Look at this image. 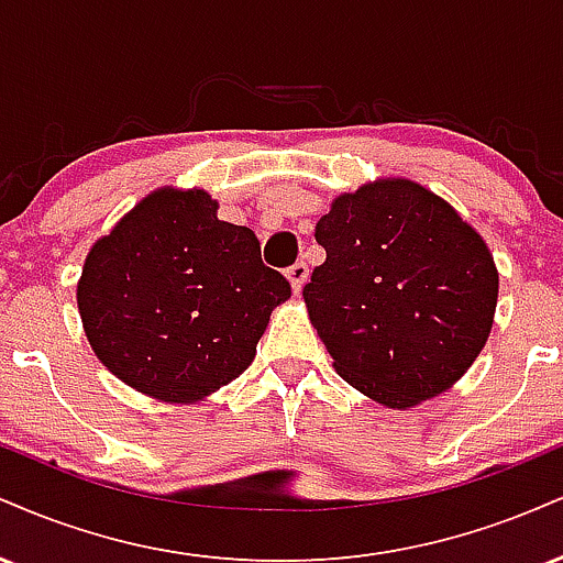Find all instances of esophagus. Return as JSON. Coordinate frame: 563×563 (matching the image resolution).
<instances>
[{"label": "esophagus", "instance_id": "obj_1", "mask_svg": "<svg viewBox=\"0 0 563 563\" xmlns=\"http://www.w3.org/2000/svg\"><path fill=\"white\" fill-rule=\"evenodd\" d=\"M307 275H309V269H307V264H303V262H296L294 267H288L286 277H288L290 288H294V294H301L303 283H307Z\"/></svg>", "mask_w": 563, "mask_h": 563}]
</instances>
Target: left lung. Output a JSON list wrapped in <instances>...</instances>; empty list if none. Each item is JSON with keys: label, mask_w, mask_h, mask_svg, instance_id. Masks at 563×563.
Masks as SVG:
<instances>
[{"label": "left lung", "mask_w": 563, "mask_h": 563, "mask_svg": "<svg viewBox=\"0 0 563 563\" xmlns=\"http://www.w3.org/2000/svg\"><path fill=\"white\" fill-rule=\"evenodd\" d=\"M303 286L309 322L349 386L391 410L444 394L487 344L497 267L484 238L437 192L378 177L333 198Z\"/></svg>", "instance_id": "1"}]
</instances>
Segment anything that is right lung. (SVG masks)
<instances>
[{
	"mask_svg": "<svg viewBox=\"0 0 563 563\" xmlns=\"http://www.w3.org/2000/svg\"><path fill=\"white\" fill-rule=\"evenodd\" d=\"M200 187H158L84 260L76 303L102 365L145 397L192 405L254 363L269 314L290 299L254 230L222 222Z\"/></svg>",
	"mask_w": 563,
	"mask_h": 563,
	"instance_id": "obj_1",
	"label": "right lung"
}]
</instances>
